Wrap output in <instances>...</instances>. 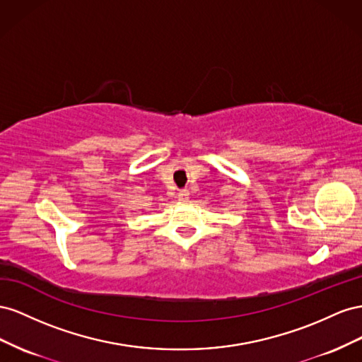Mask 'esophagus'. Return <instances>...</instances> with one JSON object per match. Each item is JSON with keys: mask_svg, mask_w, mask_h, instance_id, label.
Instances as JSON below:
<instances>
[{"mask_svg": "<svg viewBox=\"0 0 362 362\" xmlns=\"http://www.w3.org/2000/svg\"><path fill=\"white\" fill-rule=\"evenodd\" d=\"M189 199V189H180L179 191V200H182V202H187Z\"/></svg>", "mask_w": 362, "mask_h": 362, "instance_id": "1", "label": "esophagus"}]
</instances>
